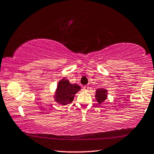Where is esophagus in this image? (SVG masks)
<instances>
[{"label": "esophagus", "mask_w": 154, "mask_h": 154, "mask_svg": "<svg viewBox=\"0 0 154 154\" xmlns=\"http://www.w3.org/2000/svg\"><path fill=\"white\" fill-rule=\"evenodd\" d=\"M83 88H84V91H88V89H89V86H87V85H86V86H84L83 87Z\"/></svg>", "instance_id": "34e87169"}]
</instances>
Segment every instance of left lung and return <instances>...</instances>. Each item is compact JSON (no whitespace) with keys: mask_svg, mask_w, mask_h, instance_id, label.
Returning a JSON list of instances; mask_svg holds the SVG:
<instances>
[{"mask_svg":"<svg viewBox=\"0 0 154 154\" xmlns=\"http://www.w3.org/2000/svg\"><path fill=\"white\" fill-rule=\"evenodd\" d=\"M95 97L99 104L104 102V100H106L107 97V90L104 88L97 89L95 94Z\"/></svg>","mask_w":154,"mask_h":154,"instance_id":"1","label":"left lung"}]
</instances>
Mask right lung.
<instances>
[{
  "instance_id": "right-lung-1",
  "label": "right lung",
  "mask_w": 154,
  "mask_h": 154,
  "mask_svg": "<svg viewBox=\"0 0 154 154\" xmlns=\"http://www.w3.org/2000/svg\"><path fill=\"white\" fill-rule=\"evenodd\" d=\"M81 88L77 84H70L66 79H62L59 82L55 94V101L61 105L71 103L74 99L75 95Z\"/></svg>"
}]
</instances>
